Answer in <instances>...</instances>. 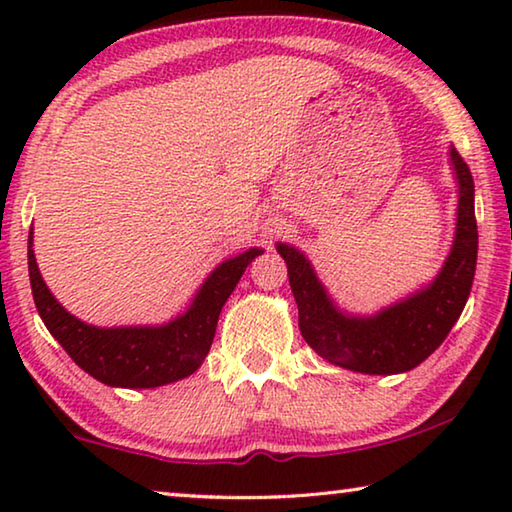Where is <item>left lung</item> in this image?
I'll use <instances>...</instances> for the list:
<instances>
[{
	"mask_svg": "<svg viewBox=\"0 0 512 512\" xmlns=\"http://www.w3.org/2000/svg\"><path fill=\"white\" fill-rule=\"evenodd\" d=\"M458 180V212L452 253L436 280L413 296L381 309L375 316H350L334 305L309 259L287 244L277 253L289 268V284L298 305L305 341L334 366L366 375H397L429 357L447 339L470 296L479 232L474 216V180L470 167L452 146Z\"/></svg>",
	"mask_w": 512,
	"mask_h": 512,
	"instance_id": "left-lung-1",
	"label": "left lung"
}]
</instances>
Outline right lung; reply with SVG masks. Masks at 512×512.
I'll list each match as a JSON object with an SVG mask.
<instances>
[{"mask_svg":"<svg viewBox=\"0 0 512 512\" xmlns=\"http://www.w3.org/2000/svg\"><path fill=\"white\" fill-rule=\"evenodd\" d=\"M29 232V280L38 314L51 336L79 368L106 386L155 388L185 379L201 368L214 341L219 314L244 275L246 266L264 253L250 248L225 259L210 273L183 316L158 327H94L69 314L51 296L33 255Z\"/></svg>","mask_w":512,"mask_h":512,"instance_id":"1","label":"right lung"}]
</instances>
